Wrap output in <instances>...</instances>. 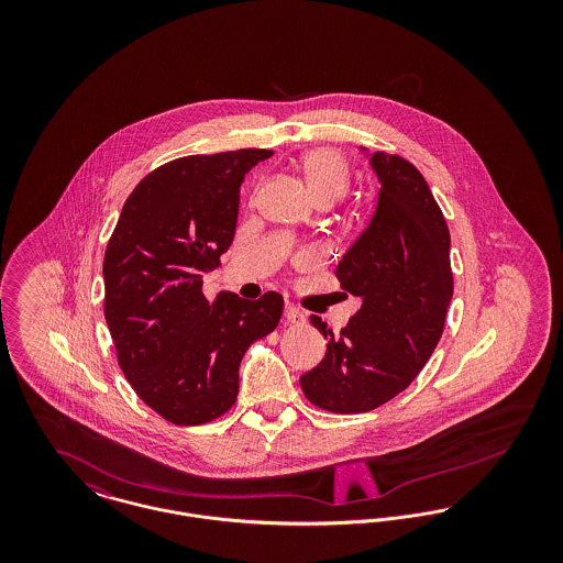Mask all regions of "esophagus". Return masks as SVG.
I'll return each mask as SVG.
<instances>
[{
    "mask_svg": "<svg viewBox=\"0 0 563 563\" xmlns=\"http://www.w3.org/2000/svg\"><path fill=\"white\" fill-rule=\"evenodd\" d=\"M285 319L289 322H301L303 314L299 308H295L294 303H285Z\"/></svg>",
    "mask_w": 563,
    "mask_h": 563,
    "instance_id": "obj_1",
    "label": "esophagus"
}]
</instances>
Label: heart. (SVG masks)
I'll return each instance as SVG.
<instances>
[{"label":"heart","mask_w":563,"mask_h":563,"mask_svg":"<svg viewBox=\"0 0 563 563\" xmlns=\"http://www.w3.org/2000/svg\"><path fill=\"white\" fill-rule=\"evenodd\" d=\"M299 170L317 202H335L349 188V164L340 152L317 147L299 158Z\"/></svg>","instance_id":"1"}]
</instances>
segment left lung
Masks as SVG:
<instances>
[{"instance_id": "obj_1", "label": "left lung", "mask_w": 563, "mask_h": 563, "mask_svg": "<svg viewBox=\"0 0 563 563\" xmlns=\"http://www.w3.org/2000/svg\"><path fill=\"white\" fill-rule=\"evenodd\" d=\"M379 184L374 217L338 264L344 291L361 299L349 324L327 340L321 363L299 377L308 401L363 413L402 393L437 349L454 294L450 230L420 170L361 147Z\"/></svg>"}]
</instances>
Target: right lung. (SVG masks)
Listing matches in <instances>:
<instances>
[{"label": "right lung", "mask_w": 563, "mask_h": 563, "mask_svg": "<svg viewBox=\"0 0 563 563\" xmlns=\"http://www.w3.org/2000/svg\"><path fill=\"white\" fill-rule=\"evenodd\" d=\"M274 152L186 156L152 170L129 196L103 260L106 321L122 374L164 420L194 427L239 395L246 349L276 329L283 297L202 295L236 232L244 175Z\"/></svg>", "instance_id": "add662e5"}]
</instances>
